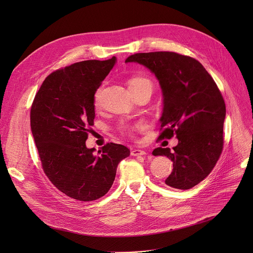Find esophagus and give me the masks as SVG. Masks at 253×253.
I'll list each match as a JSON object with an SVG mask.
<instances>
[{"label": "esophagus", "mask_w": 253, "mask_h": 253, "mask_svg": "<svg viewBox=\"0 0 253 253\" xmlns=\"http://www.w3.org/2000/svg\"><path fill=\"white\" fill-rule=\"evenodd\" d=\"M131 155L134 156V157H139V156L147 155V152L142 151V150H132L131 151Z\"/></svg>", "instance_id": "34e87169"}]
</instances>
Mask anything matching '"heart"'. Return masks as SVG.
<instances>
[{"mask_svg": "<svg viewBox=\"0 0 253 253\" xmlns=\"http://www.w3.org/2000/svg\"><path fill=\"white\" fill-rule=\"evenodd\" d=\"M145 86H150L152 87V83L150 80L145 79V78H140V77H137V78H133L131 79L130 81L128 82V87H129V90H137V89H140L142 87H145ZM100 93H101V90H97V92L95 93V96H94V102L95 104H99V100H100ZM120 129H121L122 131H132V129H134L133 127H130L128 125H124L122 124L121 126H120Z\"/></svg>", "mask_w": 253, "mask_h": 253, "instance_id": "b5f03b06", "label": "heart"}]
</instances>
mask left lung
Instances as JSON below:
<instances>
[{
	"instance_id": "1",
	"label": "left lung",
	"mask_w": 253,
	"mask_h": 253,
	"mask_svg": "<svg viewBox=\"0 0 253 253\" xmlns=\"http://www.w3.org/2000/svg\"><path fill=\"white\" fill-rule=\"evenodd\" d=\"M125 62H136L158 79L163 94L161 138L174 134L178 144L157 148L154 156H166L173 170L165 180L169 187L189 190L208 176L223 147L225 104L213 79L204 66L175 52L136 53Z\"/></svg>"
}]
</instances>
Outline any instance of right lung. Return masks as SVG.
<instances>
[{
  "label": "right lung",
  "mask_w": 253,
  "mask_h": 253,
  "mask_svg": "<svg viewBox=\"0 0 253 253\" xmlns=\"http://www.w3.org/2000/svg\"><path fill=\"white\" fill-rule=\"evenodd\" d=\"M85 60L53 72L35 96L31 129L45 174L55 187L80 201L104 196L118 164L130 155L123 144L108 143L94 155L86 139L95 117L94 95L116 64Z\"/></svg>",
  "instance_id": "right-lung-1"
}]
</instances>
